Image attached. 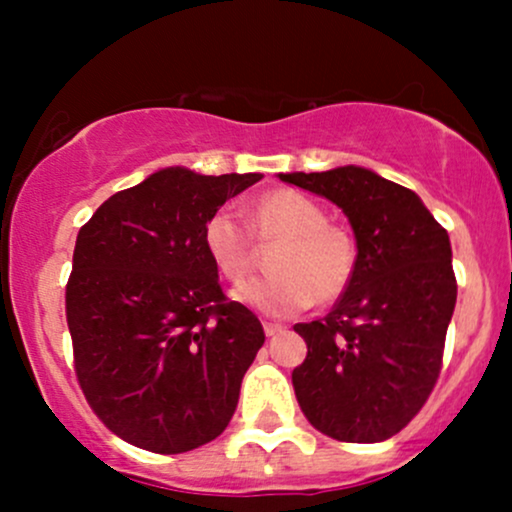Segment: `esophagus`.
Returning <instances> with one entry per match:
<instances>
[{
    "label": "esophagus",
    "instance_id": "obj_1",
    "mask_svg": "<svg viewBox=\"0 0 512 512\" xmlns=\"http://www.w3.org/2000/svg\"><path fill=\"white\" fill-rule=\"evenodd\" d=\"M279 332H284V325H279V322H264V334L267 337H274Z\"/></svg>",
    "mask_w": 512,
    "mask_h": 512
}]
</instances>
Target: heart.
Returning <instances> with one entry per match:
<instances>
[{"label": "heart", "mask_w": 512, "mask_h": 512, "mask_svg": "<svg viewBox=\"0 0 512 512\" xmlns=\"http://www.w3.org/2000/svg\"><path fill=\"white\" fill-rule=\"evenodd\" d=\"M250 228L257 238H284L274 250L272 276L250 279L233 289V301L257 313L289 317L310 308L315 298L330 303L349 289L358 248L349 231L330 223V214L298 190L267 192L252 204ZM202 245L223 279L238 284L252 267V238L233 209L211 211L202 226Z\"/></svg>", "instance_id": "b5f03b06"}]
</instances>
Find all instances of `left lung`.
I'll use <instances>...</instances> for the list:
<instances>
[{
    "label": "left lung",
    "mask_w": 512,
    "mask_h": 512,
    "mask_svg": "<svg viewBox=\"0 0 512 512\" xmlns=\"http://www.w3.org/2000/svg\"><path fill=\"white\" fill-rule=\"evenodd\" d=\"M330 199L356 236L349 289L298 322L308 356L291 380L305 419L344 443H380L419 414L443 366L457 301L450 238L416 192L361 166L279 173Z\"/></svg>",
    "instance_id": "8db88e82"
}]
</instances>
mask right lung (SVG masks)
I'll use <instances>...</instances> for the list:
<instances>
[{
	"label": "right lung",
	"mask_w": 512,
	"mask_h": 512,
	"mask_svg": "<svg viewBox=\"0 0 512 512\" xmlns=\"http://www.w3.org/2000/svg\"><path fill=\"white\" fill-rule=\"evenodd\" d=\"M257 180L163 168L105 199L76 236L67 281L76 378L98 419L137 448L195 450L238 407L264 330L223 296L202 226Z\"/></svg>",
	"instance_id": "obj_1"
}]
</instances>
